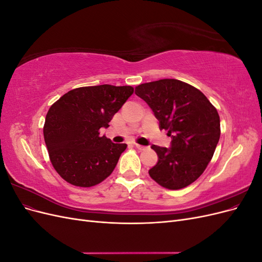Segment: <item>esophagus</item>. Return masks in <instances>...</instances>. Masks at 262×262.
Listing matches in <instances>:
<instances>
[{
	"label": "esophagus",
	"instance_id": "esophagus-1",
	"mask_svg": "<svg viewBox=\"0 0 262 262\" xmlns=\"http://www.w3.org/2000/svg\"><path fill=\"white\" fill-rule=\"evenodd\" d=\"M136 145V147L139 149V150H144V149H146L147 147L146 146H143V145H140V144H134Z\"/></svg>",
	"mask_w": 262,
	"mask_h": 262
}]
</instances>
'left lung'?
<instances>
[{
  "label": "left lung",
  "mask_w": 262,
  "mask_h": 262,
  "mask_svg": "<svg viewBox=\"0 0 262 262\" xmlns=\"http://www.w3.org/2000/svg\"><path fill=\"white\" fill-rule=\"evenodd\" d=\"M136 94L153 110L170 147L152 145L158 162L150 178L166 189H182L199 178L212 160L221 136L216 108L195 87L175 78L144 83Z\"/></svg>",
  "instance_id": "left-lung-1"
}]
</instances>
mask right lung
<instances>
[{"label": "right lung", "instance_id": "obj_1", "mask_svg": "<svg viewBox=\"0 0 262 262\" xmlns=\"http://www.w3.org/2000/svg\"><path fill=\"white\" fill-rule=\"evenodd\" d=\"M132 86L78 87L58 99L46 116L43 138L53 168L69 184L93 187L116 167L126 144L99 136L133 94Z\"/></svg>", "mask_w": 262, "mask_h": 262}]
</instances>
